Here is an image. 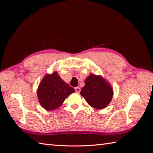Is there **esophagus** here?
Returning a JSON list of instances; mask_svg holds the SVG:
<instances>
[{
  "label": "esophagus",
  "mask_w": 153,
  "mask_h": 153,
  "mask_svg": "<svg viewBox=\"0 0 153 153\" xmlns=\"http://www.w3.org/2000/svg\"><path fill=\"white\" fill-rule=\"evenodd\" d=\"M75 90H76V91L77 93H79L80 91H81V89H80V87H75Z\"/></svg>",
  "instance_id": "1"
}]
</instances>
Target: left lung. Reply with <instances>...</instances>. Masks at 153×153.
<instances>
[{
    "label": "left lung",
    "mask_w": 153,
    "mask_h": 153,
    "mask_svg": "<svg viewBox=\"0 0 153 153\" xmlns=\"http://www.w3.org/2000/svg\"><path fill=\"white\" fill-rule=\"evenodd\" d=\"M80 94L91 106L102 109L111 101L113 90L109 83L102 76L90 74L86 78L85 86Z\"/></svg>",
    "instance_id": "obj_1"
}]
</instances>
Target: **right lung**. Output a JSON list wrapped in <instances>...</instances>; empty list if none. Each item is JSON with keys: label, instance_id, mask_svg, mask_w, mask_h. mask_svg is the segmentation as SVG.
Instances as JSON below:
<instances>
[{"label": "right lung", "instance_id": "right-lung-1", "mask_svg": "<svg viewBox=\"0 0 153 153\" xmlns=\"http://www.w3.org/2000/svg\"><path fill=\"white\" fill-rule=\"evenodd\" d=\"M75 92L73 87L65 83L56 71L47 74L42 79L37 89L40 105L47 110H53L62 105L64 100Z\"/></svg>", "mask_w": 153, "mask_h": 153}]
</instances>
